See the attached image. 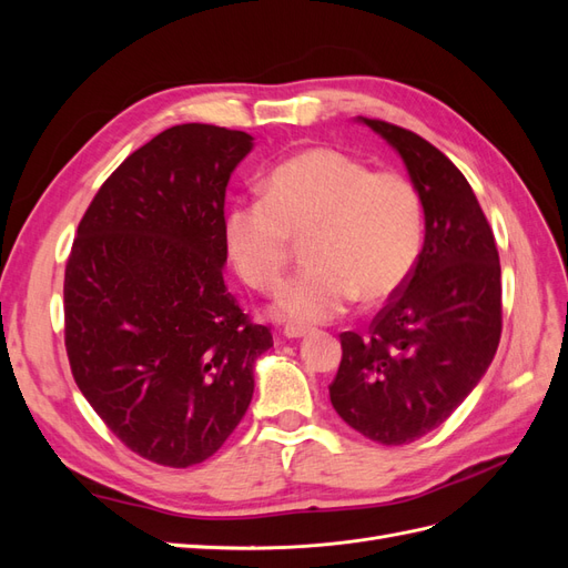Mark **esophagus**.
I'll return each instance as SVG.
<instances>
[{
    "label": "esophagus",
    "mask_w": 568,
    "mask_h": 568,
    "mask_svg": "<svg viewBox=\"0 0 568 568\" xmlns=\"http://www.w3.org/2000/svg\"><path fill=\"white\" fill-rule=\"evenodd\" d=\"M307 334H311V329H307V326H296V324H286L284 326V336L286 338H303Z\"/></svg>",
    "instance_id": "esophagus-1"
}]
</instances>
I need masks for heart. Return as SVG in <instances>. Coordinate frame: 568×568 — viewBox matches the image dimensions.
<instances>
[{
    "label": "heart",
    "instance_id": "b5f03b06",
    "mask_svg": "<svg viewBox=\"0 0 568 568\" xmlns=\"http://www.w3.org/2000/svg\"><path fill=\"white\" fill-rule=\"evenodd\" d=\"M307 230L313 263L272 305L274 317L298 326L343 315L357 296L384 301L405 284L422 246V199L403 173L313 146L274 165L265 196L236 201L225 217L232 263L255 288L280 284L291 236Z\"/></svg>",
    "mask_w": 568,
    "mask_h": 568
}]
</instances>
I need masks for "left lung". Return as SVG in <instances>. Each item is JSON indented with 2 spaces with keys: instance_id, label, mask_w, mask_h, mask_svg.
<instances>
[{
  "instance_id": "obj_1",
  "label": "left lung",
  "mask_w": 568,
  "mask_h": 568,
  "mask_svg": "<svg viewBox=\"0 0 568 568\" xmlns=\"http://www.w3.org/2000/svg\"><path fill=\"white\" fill-rule=\"evenodd\" d=\"M400 153L424 209V246L367 334L343 332L329 398L382 445L434 432L476 388L503 332L500 255L455 163L405 128L357 118Z\"/></svg>"
}]
</instances>
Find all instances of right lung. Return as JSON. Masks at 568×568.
<instances>
[{"label":"right lung","mask_w":568,"mask_h":568,"mask_svg":"<svg viewBox=\"0 0 568 568\" xmlns=\"http://www.w3.org/2000/svg\"><path fill=\"white\" fill-rule=\"evenodd\" d=\"M253 149L242 130L168 128L115 168L65 263L73 379L132 453L184 469L246 415L272 348L222 277L225 192Z\"/></svg>","instance_id":"add662e5"}]
</instances>
